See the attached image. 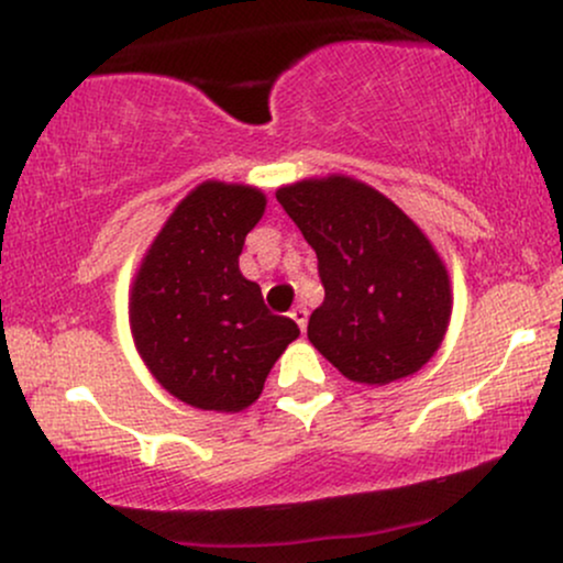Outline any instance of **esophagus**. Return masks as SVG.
Instances as JSON below:
<instances>
[{"label": "esophagus", "instance_id": "1", "mask_svg": "<svg viewBox=\"0 0 563 563\" xmlns=\"http://www.w3.org/2000/svg\"><path fill=\"white\" fill-rule=\"evenodd\" d=\"M290 318H294V322L301 328V331H307V320H309L307 307H296L294 312H290Z\"/></svg>", "mask_w": 563, "mask_h": 563}]
</instances>
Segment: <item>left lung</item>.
<instances>
[{
  "instance_id": "obj_1",
  "label": "left lung",
  "mask_w": 563,
  "mask_h": 563,
  "mask_svg": "<svg viewBox=\"0 0 563 563\" xmlns=\"http://www.w3.org/2000/svg\"><path fill=\"white\" fill-rule=\"evenodd\" d=\"M275 196L318 254L325 299L307 325L312 346L354 384L421 371L452 314L448 267L423 230L346 174L283 185Z\"/></svg>"
}]
</instances>
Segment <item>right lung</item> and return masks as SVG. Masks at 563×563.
Segmentation results:
<instances>
[{
    "instance_id": "right-lung-1",
    "label": "right lung",
    "mask_w": 563,
    "mask_h": 563,
    "mask_svg": "<svg viewBox=\"0 0 563 563\" xmlns=\"http://www.w3.org/2000/svg\"><path fill=\"white\" fill-rule=\"evenodd\" d=\"M267 198L260 187L206 179L179 200L142 256L129 325L142 363L179 402L241 412L260 399L299 325L264 307L238 267Z\"/></svg>"
}]
</instances>
